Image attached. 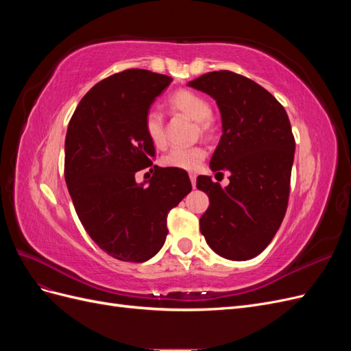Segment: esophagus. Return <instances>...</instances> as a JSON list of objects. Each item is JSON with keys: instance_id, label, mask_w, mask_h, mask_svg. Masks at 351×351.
<instances>
[{"instance_id": "1", "label": "esophagus", "mask_w": 351, "mask_h": 351, "mask_svg": "<svg viewBox=\"0 0 351 351\" xmlns=\"http://www.w3.org/2000/svg\"><path fill=\"white\" fill-rule=\"evenodd\" d=\"M190 182H192V186L195 189V186H196V176L195 174H190Z\"/></svg>"}]
</instances>
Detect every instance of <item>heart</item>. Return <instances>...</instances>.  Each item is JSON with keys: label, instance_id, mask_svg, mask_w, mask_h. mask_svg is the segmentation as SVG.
I'll return each mask as SVG.
<instances>
[{"label": "heart", "instance_id": "b5f03b06", "mask_svg": "<svg viewBox=\"0 0 351 351\" xmlns=\"http://www.w3.org/2000/svg\"><path fill=\"white\" fill-rule=\"evenodd\" d=\"M168 105L171 111L183 114L187 119L196 121L197 133L204 137L210 136L212 133V121H210V104L200 97L199 93L192 90H178L171 98L168 99ZM145 130L151 143L161 149L165 146V130H164V119L158 111H149L145 120ZM205 159V151L199 146L193 147H176L167 155L162 156V164L169 168L184 169V171H193L202 161Z\"/></svg>", "mask_w": 351, "mask_h": 351}]
</instances>
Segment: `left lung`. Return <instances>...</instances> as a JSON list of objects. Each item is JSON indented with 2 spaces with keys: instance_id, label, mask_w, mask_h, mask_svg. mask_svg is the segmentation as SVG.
Listing matches in <instances>:
<instances>
[{
  "instance_id": "1",
  "label": "left lung",
  "mask_w": 351,
  "mask_h": 351,
  "mask_svg": "<svg viewBox=\"0 0 351 351\" xmlns=\"http://www.w3.org/2000/svg\"><path fill=\"white\" fill-rule=\"evenodd\" d=\"M187 86L218 105L222 136L209 167L230 173L227 187L209 176L196 180L210 204L200 232L219 256L249 261L277 234L289 204L295 151L289 115L261 84L228 70L202 74Z\"/></svg>"
}]
</instances>
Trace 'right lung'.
Returning a JSON list of instances; mask_svg holds the SVG:
<instances>
[{"label":"right lung","instance_id":"right-lung-1","mask_svg":"<svg viewBox=\"0 0 351 351\" xmlns=\"http://www.w3.org/2000/svg\"><path fill=\"white\" fill-rule=\"evenodd\" d=\"M171 82L142 69L112 74L84 95L67 127L64 177L74 209L90 239L119 261L155 256L168 212L192 190L184 171L154 165L145 130L151 105ZM146 166L154 176L137 184L134 174Z\"/></svg>","mask_w":351,"mask_h":351}]
</instances>
